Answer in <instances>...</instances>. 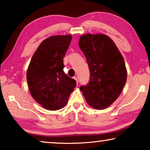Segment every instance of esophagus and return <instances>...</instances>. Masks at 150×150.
Instances as JSON below:
<instances>
[{"instance_id":"1","label":"esophagus","mask_w":150,"mask_h":150,"mask_svg":"<svg viewBox=\"0 0 150 150\" xmlns=\"http://www.w3.org/2000/svg\"><path fill=\"white\" fill-rule=\"evenodd\" d=\"M74 79L76 81V82H77V83L78 84V83H79V79H78V77H74Z\"/></svg>"}]
</instances>
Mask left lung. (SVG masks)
I'll return each mask as SVG.
<instances>
[{
  "label": "left lung",
  "instance_id": "obj_1",
  "mask_svg": "<svg viewBox=\"0 0 150 150\" xmlns=\"http://www.w3.org/2000/svg\"><path fill=\"white\" fill-rule=\"evenodd\" d=\"M80 49L90 71V80L80 90L87 103L95 109H104L117 99L127 79L126 68L120 51L105 34L81 36Z\"/></svg>",
  "mask_w": 150,
  "mask_h": 150
}]
</instances>
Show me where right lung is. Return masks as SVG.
I'll use <instances>...</instances> for the list:
<instances>
[{
	"instance_id": "add662e5",
	"label": "right lung",
	"mask_w": 150,
	"mask_h": 150,
	"mask_svg": "<svg viewBox=\"0 0 150 150\" xmlns=\"http://www.w3.org/2000/svg\"><path fill=\"white\" fill-rule=\"evenodd\" d=\"M71 35H53L38 47L27 71V82L34 99L44 108L56 110L66 105L76 81L63 71V57Z\"/></svg>"
}]
</instances>
